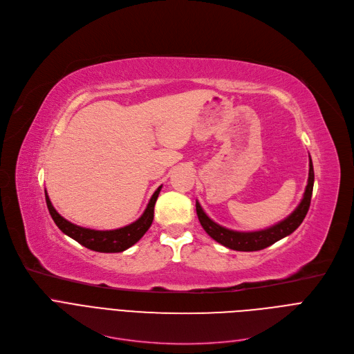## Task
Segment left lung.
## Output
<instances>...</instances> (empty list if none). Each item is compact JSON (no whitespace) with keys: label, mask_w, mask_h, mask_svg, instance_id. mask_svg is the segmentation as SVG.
I'll return each instance as SVG.
<instances>
[{"label":"left lung","mask_w":354,"mask_h":354,"mask_svg":"<svg viewBox=\"0 0 354 354\" xmlns=\"http://www.w3.org/2000/svg\"><path fill=\"white\" fill-rule=\"evenodd\" d=\"M313 184H315V170H313V162H311V158H310L307 185L304 190V196L300 204L296 207V210L288 217L281 220L280 223L259 232H236L214 223L204 213L198 201H196V210H197L200 224L203 225L205 233L212 239H214L217 243L237 252H257L274 244L276 241L284 239L286 236L292 234L303 223L308 212L311 194H313Z\"/></svg>","instance_id":"obj_1"}]
</instances>
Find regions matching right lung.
<instances>
[{"instance_id": "1", "label": "right lung", "mask_w": 354, "mask_h": 354, "mask_svg": "<svg viewBox=\"0 0 354 354\" xmlns=\"http://www.w3.org/2000/svg\"><path fill=\"white\" fill-rule=\"evenodd\" d=\"M161 187L162 185H160L154 192L147 207H145L144 213L138 220H136L129 225L115 228V230H91V228L73 224L71 221L66 220L64 217L57 213V210L54 209L50 201L47 192H46V201L54 223L62 233L74 239L81 245L90 248V250H94L98 253H120V252L127 250V248L131 247L133 244H136L150 228L154 218V205L160 194Z\"/></svg>"}]
</instances>
